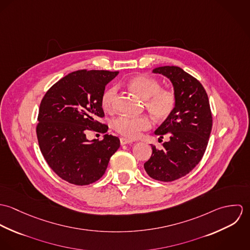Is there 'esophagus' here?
<instances>
[{"mask_svg": "<svg viewBox=\"0 0 250 250\" xmlns=\"http://www.w3.org/2000/svg\"><path fill=\"white\" fill-rule=\"evenodd\" d=\"M134 141L132 140H129V139H126V138H121L120 139V143L121 145H124V144H129V143H133Z\"/></svg>", "mask_w": 250, "mask_h": 250, "instance_id": "1", "label": "esophagus"}]
</instances>
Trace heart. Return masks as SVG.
<instances>
[{
    "label": "heart",
    "instance_id": "1",
    "mask_svg": "<svg viewBox=\"0 0 250 250\" xmlns=\"http://www.w3.org/2000/svg\"><path fill=\"white\" fill-rule=\"evenodd\" d=\"M131 91L144 99L145 107L157 120L167 119L173 111L176 105V97L173 91L162 89L158 80L148 77H135L128 83ZM117 89L115 86L107 88L102 96V107L105 110H111L114 107ZM113 129L120 135L137 139L141 133L151 127L150 119L145 116H126L117 117L112 122Z\"/></svg>",
    "mask_w": 250,
    "mask_h": 250
}]
</instances>
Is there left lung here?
Wrapping results in <instances>:
<instances>
[{"mask_svg": "<svg viewBox=\"0 0 250 250\" xmlns=\"http://www.w3.org/2000/svg\"><path fill=\"white\" fill-rule=\"evenodd\" d=\"M153 73L162 74L173 85L176 105L172 113L158 127L155 135L169 141L164 149L152 147L144 169L151 178L171 182L189 173L201 161L212 131L213 117L203 85L178 66H161Z\"/></svg>", "mask_w": 250, "mask_h": 250, "instance_id": "obj_1", "label": "left lung"}]
</instances>
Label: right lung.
Wrapping results in <instances>:
<instances>
[{
	"label": "right lung",
	"instance_id": "add662e5",
	"mask_svg": "<svg viewBox=\"0 0 250 250\" xmlns=\"http://www.w3.org/2000/svg\"><path fill=\"white\" fill-rule=\"evenodd\" d=\"M118 72L78 70L57 82L44 95L38 112L36 135L40 151L53 171L78 186L101 178L110 157L117 151V137L86 139L88 130L106 133L102 96ZM101 125L102 128L99 127Z\"/></svg>",
	"mask_w": 250,
	"mask_h": 250
}]
</instances>
